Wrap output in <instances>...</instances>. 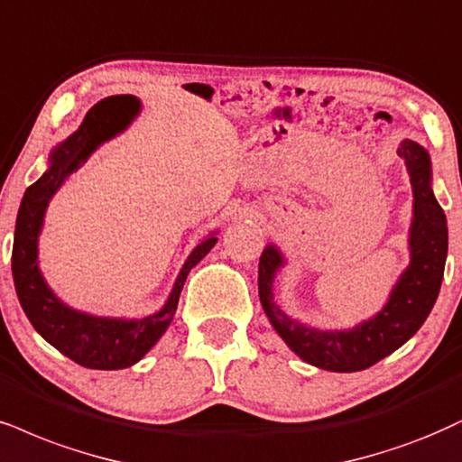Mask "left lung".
<instances>
[{"instance_id": "left-lung-1", "label": "left lung", "mask_w": 462, "mask_h": 462, "mask_svg": "<svg viewBox=\"0 0 462 462\" xmlns=\"http://www.w3.org/2000/svg\"><path fill=\"white\" fill-rule=\"evenodd\" d=\"M398 156L405 161L413 192L409 265L379 312L349 329L306 326L282 312L274 300V281L287 265L282 250L267 244L259 259V300L272 328L295 356L317 368L356 373L383 360L422 328L439 295L448 257V220L432 192L430 156L411 139L402 141Z\"/></svg>"}]
</instances>
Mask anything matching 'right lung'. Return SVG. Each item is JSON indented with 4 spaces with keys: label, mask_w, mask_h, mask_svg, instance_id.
Here are the masks:
<instances>
[{
    "label": "right lung",
    "mask_w": 462,
    "mask_h": 462,
    "mask_svg": "<svg viewBox=\"0 0 462 462\" xmlns=\"http://www.w3.org/2000/svg\"><path fill=\"white\" fill-rule=\"evenodd\" d=\"M139 111L141 102L134 96H109L96 102L85 113L81 126L51 150L49 169L27 188L16 214L13 278L23 310L49 345L85 368L119 370L139 362L173 321L188 272L218 242V231L203 237L181 265L162 309L141 319L98 317L77 310L57 298L44 281L38 261V240L51 199L102 143L122 134Z\"/></svg>",
    "instance_id": "1"
}]
</instances>
